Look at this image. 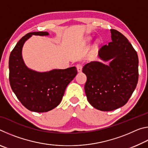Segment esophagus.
I'll list each match as a JSON object with an SVG mask.
<instances>
[{"instance_id":"obj_1","label":"esophagus","mask_w":148,"mask_h":148,"mask_svg":"<svg viewBox=\"0 0 148 148\" xmlns=\"http://www.w3.org/2000/svg\"><path fill=\"white\" fill-rule=\"evenodd\" d=\"M76 68H77V72H82V64H80V63L77 64H76Z\"/></svg>"}]
</instances>
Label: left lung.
Wrapping results in <instances>:
<instances>
[{
  "label": "left lung",
  "mask_w": 148,
  "mask_h": 148,
  "mask_svg": "<svg viewBox=\"0 0 148 148\" xmlns=\"http://www.w3.org/2000/svg\"><path fill=\"white\" fill-rule=\"evenodd\" d=\"M112 42L99 51V57L109 65L92 61L82 69L86 75L87 101L101 111H112L128 102L138 80V57L131 44L121 32L111 29Z\"/></svg>",
  "instance_id": "8db88e82"
}]
</instances>
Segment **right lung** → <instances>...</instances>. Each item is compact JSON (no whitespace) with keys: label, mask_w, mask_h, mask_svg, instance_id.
Listing matches in <instances>:
<instances>
[{"label":"right lung","mask_w":148,"mask_h":148,"mask_svg":"<svg viewBox=\"0 0 148 148\" xmlns=\"http://www.w3.org/2000/svg\"><path fill=\"white\" fill-rule=\"evenodd\" d=\"M47 32H32L19 40L9 58V81L17 98L30 111L46 112L61 102L66 86L76 76L75 66L38 72L29 69L22 58V47L32 35L47 36Z\"/></svg>","instance_id":"right-lung-1"}]
</instances>
